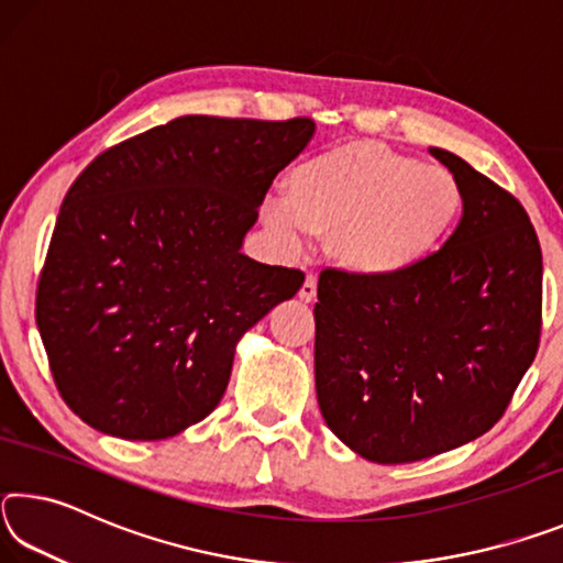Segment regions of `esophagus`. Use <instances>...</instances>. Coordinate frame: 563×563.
I'll list each match as a JSON object with an SVG mask.
<instances>
[{"label":"esophagus","instance_id":"esophagus-1","mask_svg":"<svg viewBox=\"0 0 563 563\" xmlns=\"http://www.w3.org/2000/svg\"><path fill=\"white\" fill-rule=\"evenodd\" d=\"M316 295H318V278H316V275H308V278H305V283H302L300 292H298V298L302 302H312V300H316Z\"/></svg>","mask_w":563,"mask_h":563}]
</instances>
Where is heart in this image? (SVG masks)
Returning a JSON list of instances; mask_svg holds the SVG:
<instances>
[{
  "label": "heart",
  "mask_w": 563,
  "mask_h": 563,
  "mask_svg": "<svg viewBox=\"0 0 563 563\" xmlns=\"http://www.w3.org/2000/svg\"><path fill=\"white\" fill-rule=\"evenodd\" d=\"M462 213L464 190L446 168L350 141L295 168L285 203L265 206L263 221L290 251L302 235L330 238L342 271L393 280L430 261Z\"/></svg>",
  "instance_id": "1"
}]
</instances>
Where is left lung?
<instances>
[{"instance_id":"8db88e82","label":"left lung","mask_w":563,"mask_h":563,"mask_svg":"<svg viewBox=\"0 0 563 563\" xmlns=\"http://www.w3.org/2000/svg\"><path fill=\"white\" fill-rule=\"evenodd\" d=\"M464 213L430 261L393 280L320 273L316 389L328 427L377 464L456 450L499 422L541 335V247L523 206L464 158Z\"/></svg>"}]
</instances>
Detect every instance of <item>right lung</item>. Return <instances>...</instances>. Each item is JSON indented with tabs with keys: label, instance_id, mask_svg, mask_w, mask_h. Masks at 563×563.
<instances>
[{
	"label": "right lung",
	"instance_id": "right-lung-1",
	"mask_svg": "<svg viewBox=\"0 0 563 563\" xmlns=\"http://www.w3.org/2000/svg\"><path fill=\"white\" fill-rule=\"evenodd\" d=\"M312 133L305 117H180L81 170L36 288V328L76 417L168 440L213 412L238 340L305 280L241 245Z\"/></svg>",
	"mask_w": 563,
	"mask_h": 563
}]
</instances>
